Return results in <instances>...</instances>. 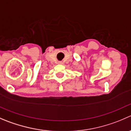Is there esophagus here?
<instances>
[{
    "label": "esophagus",
    "mask_w": 131,
    "mask_h": 131,
    "mask_svg": "<svg viewBox=\"0 0 131 131\" xmlns=\"http://www.w3.org/2000/svg\"><path fill=\"white\" fill-rule=\"evenodd\" d=\"M59 63V64H62V62H59V63Z\"/></svg>",
    "instance_id": "34e87169"
}]
</instances>
